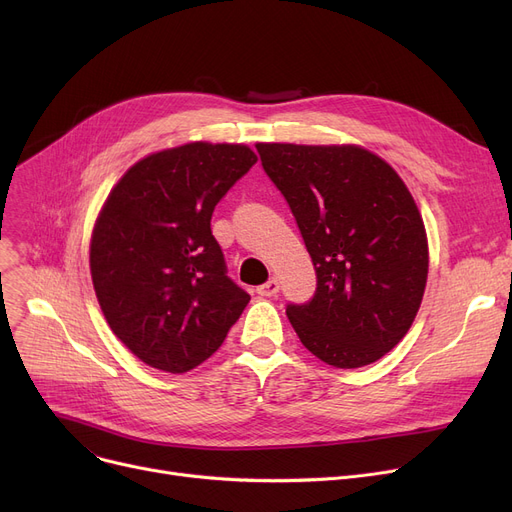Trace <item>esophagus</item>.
<instances>
[{
	"instance_id": "esophagus-1",
	"label": "esophagus",
	"mask_w": 512,
	"mask_h": 512,
	"mask_svg": "<svg viewBox=\"0 0 512 512\" xmlns=\"http://www.w3.org/2000/svg\"><path fill=\"white\" fill-rule=\"evenodd\" d=\"M278 290H280L278 278H270L265 284H261V286L257 288V292L261 294V297H274V294H278Z\"/></svg>"
}]
</instances>
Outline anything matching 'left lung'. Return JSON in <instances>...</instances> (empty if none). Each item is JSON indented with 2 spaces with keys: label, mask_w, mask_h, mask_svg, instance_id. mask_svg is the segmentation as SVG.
<instances>
[{
  "label": "left lung",
  "mask_w": 512,
  "mask_h": 512,
  "mask_svg": "<svg viewBox=\"0 0 512 512\" xmlns=\"http://www.w3.org/2000/svg\"><path fill=\"white\" fill-rule=\"evenodd\" d=\"M303 234L317 288L286 315L317 359L355 369L405 338L427 282V234L407 184L359 145L257 143Z\"/></svg>",
  "instance_id": "1"
}]
</instances>
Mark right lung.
<instances>
[{
  "mask_svg": "<svg viewBox=\"0 0 512 512\" xmlns=\"http://www.w3.org/2000/svg\"><path fill=\"white\" fill-rule=\"evenodd\" d=\"M257 161L205 141L151 153L112 188L91 236V278L112 332L143 363L184 373L222 346L251 301L226 276L211 213Z\"/></svg>",
  "mask_w": 512,
  "mask_h": 512,
  "instance_id": "1",
  "label": "right lung"
}]
</instances>
